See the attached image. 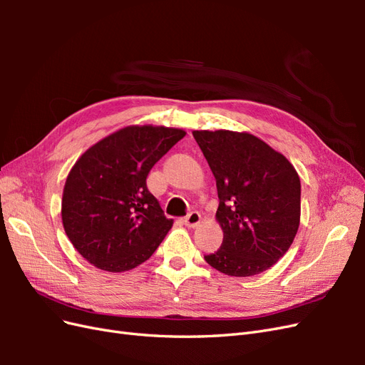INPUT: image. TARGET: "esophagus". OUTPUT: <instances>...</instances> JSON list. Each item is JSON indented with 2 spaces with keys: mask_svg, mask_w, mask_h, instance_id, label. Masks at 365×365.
Here are the masks:
<instances>
[{
  "mask_svg": "<svg viewBox=\"0 0 365 365\" xmlns=\"http://www.w3.org/2000/svg\"><path fill=\"white\" fill-rule=\"evenodd\" d=\"M184 222H185L187 227L195 228V227L200 225V222H201V215L197 213V212H192V213H189V215L184 217Z\"/></svg>",
  "mask_w": 365,
  "mask_h": 365,
  "instance_id": "obj_1",
  "label": "esophagus"
}]
</instances>
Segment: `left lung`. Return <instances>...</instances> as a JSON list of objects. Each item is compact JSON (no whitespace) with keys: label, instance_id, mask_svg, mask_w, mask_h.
Instances as JSON below:
<instances>
[{"label":"left lung","instance_id":"obj_1","mask_svg":"<svg viewBox=\"0 0 365 365\" xmlns=\"http://www.w3.org/2000/svg\"><path fill=\"white\" fill-rule=\"evenodd\" d=\"M193 137L216 178V219L224 231L222 245L205 262L235 277L269 269L300 225L302 184L294 165L247 132L193 130Z\"/></svg>","mask_w":365,"mask_h":365}]
</instances>
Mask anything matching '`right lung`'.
Here are the masks:
<instances>
[{
  "mask_svg": "<svg viewBox=\"0 0 365 365\" xmlns=\"http://www.w3.org/2000/svg\"><path fill=\"white\" fill-rule=\"evenodd\" d=\"M185 132L128 126L76 161L62 196V224L73 247L94 267L123 272L146 262L172 228L148 175Z\"/></svg>",
  "mask_w": 365,
  "mask_h": 365,
  "instance_id": "obj_1",
  "label": "right lung"
}]
</instances>
